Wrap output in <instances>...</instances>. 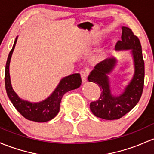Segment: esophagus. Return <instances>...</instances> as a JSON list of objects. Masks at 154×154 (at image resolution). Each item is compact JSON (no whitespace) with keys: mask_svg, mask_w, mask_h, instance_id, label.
I'll list each match as a JSON object with an SVG mask.
<instances>
[{"mask_svg":"<svg viewBox=\"0 0 154 154\" xmlns=\"http://www.w3.org/2000/svg\"><path fill=\"white\" fill-rule=\"evenodd\" d=\"M88 71L87 70H82L80 72L81 77H82V80L83 82H85L87 81V76H88Z\"/></svg>","mask_w":154,"mask_h":154,"instance_id":"esophagus-1","label":"esophagus"}]
</instances>
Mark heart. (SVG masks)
Listing matches in <instances>:
<instances>
[{
	"mask_svg": "<svg viewBox=\"0 0 154 154\" xmlns=\"http://www.w3.org/2000/svg\"><path fill=\"white\" fill-rule=\"evenodd\" d=\"M106 55V54L105 53H102L101 54H100V56H99V58H103V57H104V56Z\"/></svg>",
	"mask_w": 154,
	"mask_h": 154,
	"instance_id": "heart-1",
	"label": "heart"
}]
</instances>
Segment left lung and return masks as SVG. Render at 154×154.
<instances>
[{
	"mask_svg": "<svg viewBox=\"0 0 154 154\" xmlns=\"http://www.w3.org/2000/svg\"><path fill=\"white\" fill-rule=\"evenodd\" d=\"M122 31L121 40L117 41L115 50H131L134 65L133 78L124 92L117 96L111 92L108 75L116 66V58L109 57L96 64L88 76L89 82L97 84L101 91L97 100L90 103V110L96 117L105 120H117L130 112L139 102L143 91L145 64L140 39L129 28L123 26Z\"/></svg>",
	"mask_w": 154,
	"mask_h": 154,
	"instance_id": "left-lung-1",
	"label": "left lung"
}]
</instances>
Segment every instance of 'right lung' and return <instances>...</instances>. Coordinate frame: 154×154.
Listing matches in <instances>:
<instances>
[{"label":"right lung","instance_id":"add662e5","mask_svg":"<svg viewBox=\"0 0 154 154\" xmlns=\"http://www.w3.org/2000/svg\"><path fill=\"white\" fill-rule=\"evenodd\" d=\"M16 37L12 49L9 52L5 70V87L9 100L21 115L27 120L43 123L52 120L59 112L61 100L66 92L79 88L82 84V79L79 73L72 74L63 78L58 84L57 88L45 100L37 103H31L21 99L13 90L9 75V64L11 57L17 42Z\"/></svg>","mask_w":154,"mask_h":154}]
</instances>
